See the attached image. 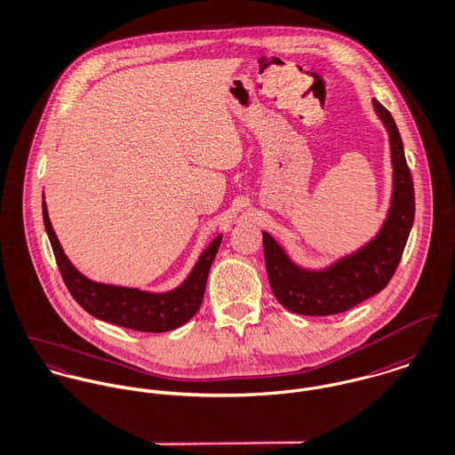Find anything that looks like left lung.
I'll list each match as a JSON object with an SVG mask.
<instances>
[{
    "instance_id": "1",
    "label": "left lung",
    "mask_w": 455,
    "mask_h": 455,
    "mask_svg": "<svg viewBox=\"0 0 455 455\" xmlns=\"http://www.w3.org/2000/svg\"><path fill=\"white\" fill-rule=\"evenodd\" d=\"M372 108L387 132L393 168L389 207L375 236L323 267H304L262 231L269 285L278 302L291 313L327 316L347 311L384 289L400 264L415 213L412 175L391 113L377 99H372Z\"/></svg>"
}]
</instances>
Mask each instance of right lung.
<instances>
[{
  "label": "right lung",
  "mask_w": 455,
  "mask_h": 455,
  "mask_svg": "<svg viewBox=\"0 0 455 455\" xmlns=\"http://www.w3.org/2000/svg\"><path fill=\"white\" fill-rule=\"evenodd\" d=\"M43 222L64 283L86 313L124 329L155 333L179 329L196 315L205 295L208 271L222 242V235H219L204 248L193 269L179 287L166 291H149L90 280L66 255L52 228L44 200Z\"/></svg>",
  "instance_id": "1"
}]
</instances>
